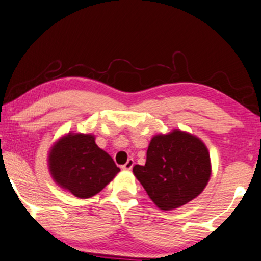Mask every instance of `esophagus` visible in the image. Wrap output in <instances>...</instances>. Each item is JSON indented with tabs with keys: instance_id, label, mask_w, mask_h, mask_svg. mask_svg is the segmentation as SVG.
Wrapping results in <instances>:
<instances>
[{
	"instance_id": "34e87169",
	"label": "esophagus",
	"mask_w": 261,
	"mask_h": 261,
	"mask_svg": "<svg viewBox=\"0 0 261 261\" xmlns=\"http://www.w3.org/2000/svg\"><path fill=\"white\" fill-rule=\"evenodd\" d=\"M134 164H135V163H134V159H128V160L126 161V164H125L124 166L121 167V169L125 170V171H130V170L134 167Z\"/></svg>"
}]
</instances>
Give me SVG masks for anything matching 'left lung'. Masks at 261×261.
Wrapping results in <instances>:
<instances>
[{"label": "left lung", "mask_w": 261, "mask_h": 261, "mask_svg": "<svg viewBox=\"0 0 261 261\" xmlns=\"http://www.w3.org/2000/svg\"><path fill=\"white\" fill-rule=\"evenodd\" d=\"M133 172L158 208L172 211L202 193L212 164L201 138L174 128L151 137L146 164L135 165Z\"/></svg>", "instance_id": "8db88e82"}]
</instances>
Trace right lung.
Returning <instances> with one entry per match:
<instances>
[{"instance_id": "obj_1", "label": "right lung", "mask_w": 261, "mask_h": 261, "mask_svg": "<svg viewBox=\"0 0 261 261\" xmlns=\"http://www.w3.org/2000/svg\"><path fill=\"white\" fill-rule=\"evenodd\" d=\"M47 160L53 180L78 199L95 196L120 172L92 134L62 135L49 148Z\"/></svg>"}]
</instances>
